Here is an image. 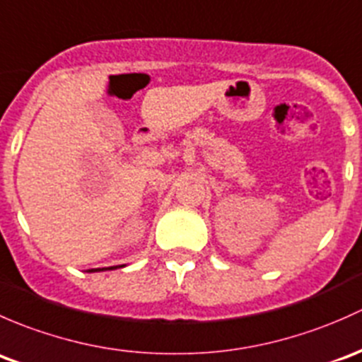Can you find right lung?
I'll use <instances>...</instances> for the list:
<instances>
[{
	"label": "right lung",
	"instance_id": "add662e5",
	"mask_svg": "<svg viewBox=\"0 0 362 362\" xmlns=\"http://www.w3.org/2000/svg\"><path fill=\"white\" fill-rule=\"evenodd\" d=\"M113 268H115V267H111V268H110V270H113ZM98 270H100V268H92V270H90V272H98ZM103 270H107V268H103Z\"/></svg>",
	"mask_w": 362,
	"mask_h": 362
}]
</instances>
